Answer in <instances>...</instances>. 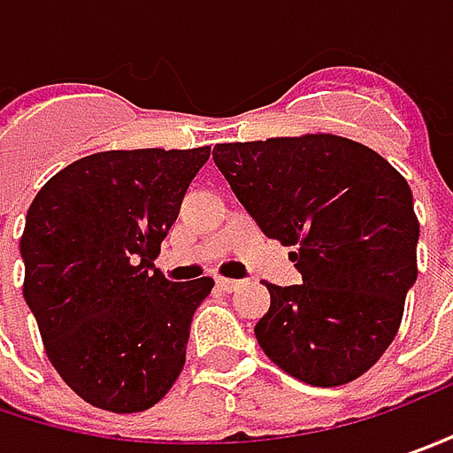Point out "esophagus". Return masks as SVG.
<instances>
[{"label": "esophagus", "instance_id": "34e87169", "mask_svg": "<svg viewBox=\"0 0 453 453\" xmlns=\"http://www.w3.org/2000/svg\"><path fill=\"white\" fill-rule=\"evenodd\" d=\"M215 284H218V288H223V291H235V288L241 286V281H235V279H226V276H218V279H215Z\"/></svg>", "mask_w": 453, "mask_h": 453}]
</instances>
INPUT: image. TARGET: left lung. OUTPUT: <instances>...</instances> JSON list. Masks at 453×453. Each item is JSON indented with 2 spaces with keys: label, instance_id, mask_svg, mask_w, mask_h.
Masks as SVG:
<instances>
[{
  "label": "left lung",
  "instance_id": "left-lung-1",
  "mask_svg": "<svg viewBox=\"0 0 453 453\" xmlns=\"http://www.w3.org/2000/svg\"><path fill=\"white\" fill-rule=\"evenodd\" d=\"M212 159L302 273L296 286L265 284L256 340L268 360L317 388L360 378L395 340L418 276L421 226L403 174L334 134L215 144Z\"/></svg>",
  "mask_w": 453,
  "mask_h": 453
}]
</instances>
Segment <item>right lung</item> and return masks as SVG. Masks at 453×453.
Returning a JSON list of instances; mask_svg holds the SVG:
<instances>
[{
    "mask_svg": "<svg viewBox=\"0 0 453 453\" xmlns=\"http://www.w3.org/2000/svg\"><path fill=\"white\" fill-rule=\"evenodd\" d=\"M207 157L210 147L98 151L32 200L22 294L48 360L86 403L147 411L185 367L192 317L215 281L174 284L154 261Z\"/></svg>",
    "mask_w": 453,
    "mask_h": 453,
    "instance_id": "right-lung-1",
    "label": "right lung"
}]
</instances>
